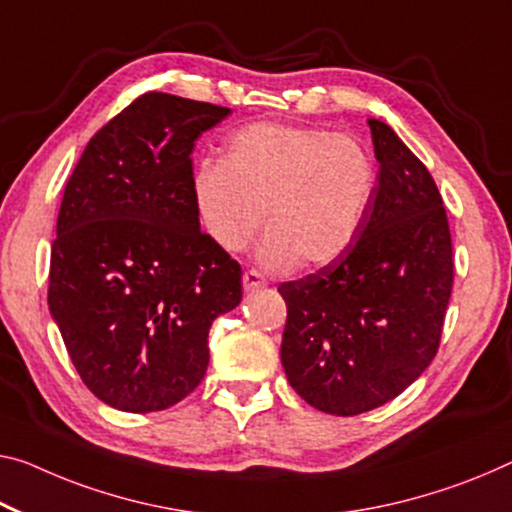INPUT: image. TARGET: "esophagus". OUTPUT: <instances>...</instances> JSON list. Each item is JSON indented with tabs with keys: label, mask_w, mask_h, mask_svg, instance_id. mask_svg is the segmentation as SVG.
<instances>
[{
	"label": "esophagus",
	"mask_w": 512,
	"mask_h": 512,
	"mask_svg": "<svg viewBox=\"0 0 512 512\" xmlns=\"http://www.w3.org/2000/svg\"><path fill=\"white\" fill-rule=\"evenodd\" d=\"M242 286H245L247 293H254V290H258V288H265L267 281L261 272L247 270L245 274H242Z\"/></svg>",
	"instance_id": "34e87169"
}]
</instances>
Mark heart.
I'll return each mask as SVG.
<instances>
[{
  "label": "heart",
  "instance_id": "b5f03b06",
  "mask_svg": "<svg viewBox=\"0 0 512 512\" xmlns=\"http://www.w3.org/2000/svg\"><path fill=\"white\" fill-rule=\"evenodd\" d=\"M377 183L366 146L348 135L254 123L229 137L222 162L194 171L203 229L226 251H242L263 224L261 261L270 270L320 267L350 249Z\"/></svg>",
  "mask_w": 512,
  "mask_h": 512
}]
</instances>
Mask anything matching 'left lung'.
Returning a JSON list of instances; mask_svg holds the SVG:
<instances>
[{
    "label": "left lung",
    "instance_id": "8db88e82",
    "mask_svg": "<svg viewBox=\"0 0 512 512\" xmlns=\"http://www.w3.org/2000/svg\"><path fill=\"white\" fill-rule=\"evenodd\" d=\"M375 194L336 261L281 283L286 377L320 412L355 416L389 403L435 359L453 288V249L435 180L387 123L368 119Z\"/></svg>",
    "mask_w": 512,
    "mask_h": 512
}]
</instances>
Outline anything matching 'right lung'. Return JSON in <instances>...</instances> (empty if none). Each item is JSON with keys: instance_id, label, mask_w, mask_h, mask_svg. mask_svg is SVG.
Wrapping results in <instances>:
<instances>
[{"instance_id": "1", "label": "right lung", "mask_w": 512, "mask_h": 512, "mask_svg": "<svg viewBox=\"0 0 512 512\" xmlns=\"http://www.w3.org/2000/svg\"><path fill=\"white\" fill-rule=\"evenodd\" d=\"M231 109L144 93L70 174L47 304L82 382L121 412L176 405L208 368L212 320L242 300L238 261L201 231L192 151Z\"/></svg>"}]
</instances>
